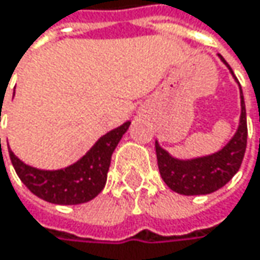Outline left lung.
Returning <instances> with one entry per match:
<instances>
[{
  "label": "left lung",
  "instance_id": "obj_1",
  "mask_svg": "<svg viewBox=\"0 0 260 260\" xmlns=\"http://www.w3.org/2000/svg\"><path fill=\"white\" fill-rule=\"evenodd\" d=\"M220 58L226 63V60L221 55ZM245 147H247V114H245L242 90H241L239 128L234 135V138L220 152L203 158L182 161L170 156L169 152H166L158 144V141H155L158 169L162 181L167 183L170 189L183 196L209 194L224 186L239 170L245 153Z\"/></svg>",
  "mask_w": 260,
  "mask_h": 260
}]
</instances>
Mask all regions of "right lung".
I'll return each mask as SVG.
<instances>
[{
    "mask_svg": "<svg viewBox=\"0 0 260 260\" xmlns=\"http://www.w3.org/2000/svg\"><path fill=\"white\" fill-rule=\"evenodd\" d=\"M131 122L110 131L78 162L63 170H39L24 164L12 150V164L26 188L37 197L55 205H79L94 199L105 186L111 155ZM1 149V140H0Z\"/></svg>",
    "mask_w": 260,
    "mask_h": 260,
    "instance_id": "1",
    "label": "right lung"
}]
</instances>
